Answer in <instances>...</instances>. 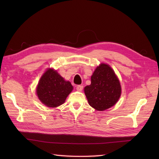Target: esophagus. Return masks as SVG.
Here are the masks:
<instances>
[{
    "instance_id": "34e87169",
    "label": "esophagus",
    "mask_w": 159,
    "mask_h": 159,
    "mask_svg": "<svg viewBox=\"0 0 159 159\" xmlns=\"http://www.w3.org/2000/svg\"><path fill=\"white\" fill-rule=\"evenodd\" d=\"M83 89V85H77L76 86V90L79 91V92H81Z\"/></svg>"
}]
</instances>
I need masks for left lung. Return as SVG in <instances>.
<instances>
[{
	"label": "left lung",
	"instance_id": "1",
	"mask_svg": "<svg viewBox=\"0 0 159 159\" xmlns=\"http://www.w3.org/2000/svg\"><path fill=\"white\" fill-rule=\"evenodd\" d=\"M84 91L91 107L97 111H104L119 100L121 86L112 68L102 63L91 77V85L86 86Z\"/></svg>",
	"mask_w": 159,
	"mask_h": 159
}]
</instances>
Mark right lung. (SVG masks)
Instances as JSON below:
<instances>
[{
	"label": "right lung",
	"instance_id": "1",
	"mask_svg": "<svg viewBox=\"0 0 159 159\" xmlns=\"http://www.w3.org/2000/svg\"><path fill=\"white\" fill-rule=\"evenodd\" d=\"M73 89L70 82L52 69H48L39 80L37 94L40 101L48 107H57L65 102Z\"/></svg>",
	"mask_w": 159,
	"mask_h": 159
}]
</instances>
